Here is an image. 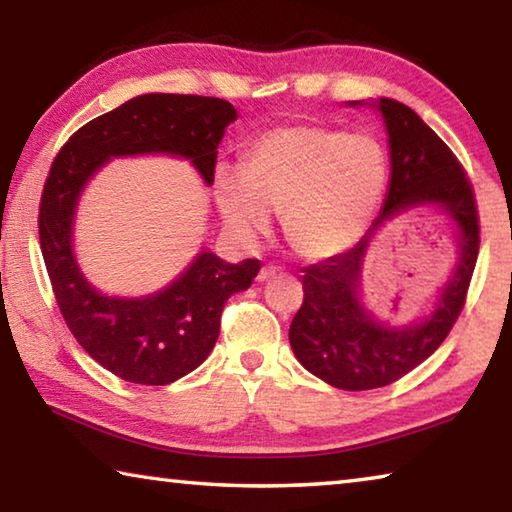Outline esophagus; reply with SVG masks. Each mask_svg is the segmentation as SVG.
<instances>
[{"label":"esophagus","instance_id":"obj_1","mask_svg":"<svg viewBox=\"0 0 512 512\" xmlns=\"http://www.w3.org/2000/svg\"><path fill=\"white\" fill-rule=\"evenodd\" d=\"M275 273H277V268H275V266H264L262 271L257 273V280H259V282H264V280H268V277H273Z\"/></svg>","mask_w":512,"mask_h":512}]
</instances>
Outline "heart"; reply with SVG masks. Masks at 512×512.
<instances>
[{"label": "heart", "mask_w": 512, "mask_h": 512, "mask_svg": "<svg viewBox=\"0 0 512 512\" xmlns=\"http://www.w3.org/2000/svg\"><path fill=\"white\" fill-rule=\"evenodd\" d=\"M386 185V151L370 135L327 126H280L246 146L241 169L214 173L225 223L241 237L262 235L282 212L289 246L307 259L357 241Z\"/></svg>", "instance_id": "1"}]
</instances>
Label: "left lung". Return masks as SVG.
<instances>
[{
	"instance_id": "1",
	"label": "left lung",
	"mask_w": 512,
	"mask_h": 512,
	"mask_svg": "<svg viewBox=\"0 0 512 512\" xmlns=\"http://www.w3.org/2000/svg\"><path fill=\"white\" fill-rule=\"evenodd\" d=\"M391 146V187L375 225L413 206L436 202L462 230V262L439 309L420 326L375 324L356 298L368 232L348 253L302 268V305L289 327L293 354L311 375L343 391H370L409 375L436 352L461 316L479 257L481 225L470 178L452 149L393 99H379Z\"/></svg>"
}]
</instances>
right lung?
Masks as SVG:
<instances>
[{"label":"right lung","mask_w":512,"mask_h":512,"mask_svg":"<svg viewBox=\"0 0 512 512\" xmlns=\"http://www.w3.org/2000/svg\"><path fill=\"white\" fill-rule=\"evenodd\" d=\"M237 119L232 103L198 94H142L81 126L51 162L40 196L38 230L51 291L69 332L119 379L164 386L201 366L221 329L232 293L259 273V259L228 264L214 253L149 298H108L85 282L72 255V221L81 189L112 155L173 153L214 180L216 146Z\"/></svg>","instance_id":"obj_1"}]
</instances>
